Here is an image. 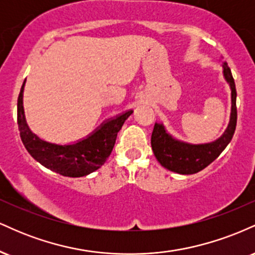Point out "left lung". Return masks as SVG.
I'll use <instances>...</instances> for the list:
<instances>
[{
  "instance_id": "left-lung-1",
  "label": "left lung",
  "mask_w": 255,
  "mask_h": 255,
  "mask_svg": "<svg viewBox=\"0 0 255 255\" xmlns=\"http://www.w3.org/2000/svg\"><path fill=\"white\" fill-rule=\"evenodd\" d=\"M222 68H223V77L231 91V110L227 129L218 139L205 144H191V142L182 141L169 133L163 122L154 124L151 136L152 151L159 164L168 170L181 175L197 174L211 164L233 139L236 128V120H238L235 81L227 62H223Z\"/></svg>"
}]
</instances>
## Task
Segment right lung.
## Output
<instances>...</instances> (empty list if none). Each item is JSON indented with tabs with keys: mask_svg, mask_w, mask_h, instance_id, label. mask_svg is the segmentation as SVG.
<instances>
[{
	"mask_svg": "<svg viewBox=\"0 0 255 255\" xmlns=\"http://www.w3.org/2000/svg\"><path fill=\"white\" fill-rule=\"evenodd\" d=\"M25 83L17 98V126L26 150L49 170L67 177H83L98 170L110 156L116 136L125 121L133 114L127 110L105 120L92 133L69 144H56L40 139L28 127L24 110Z\"/></svg>",
	"mask_w": 255,
	"mask_h": 255,
	"instance_id": "right-lung-1",
	"label": "right lung"
}]
</instances>
